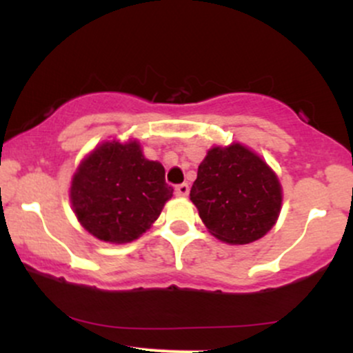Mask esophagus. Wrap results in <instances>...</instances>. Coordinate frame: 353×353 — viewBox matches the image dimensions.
Listing matches in <instances>:
<instances>
[{"label":"esophagus","mask_w":353,"mask_h":353,"mask_svg":"<svg viewBox=\"0 0 353 353\" xmlns=\"http://www.w3.org/2000/svg\"><path fill=\"white\" fill-rule=\"evenodd\" d=\"M189 194V185L188 184H179L176 185V196L185 197Z\"/></svg>","instance_id":"obj_1"}]
</instances>
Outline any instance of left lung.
<instances>
[{
  "label": "left lung",
  "instance_id": "1",
  "mask_svg": "<svg viewBox=\"0 0 353 353\" xmlns=\"http://www.w3.org/2000/svg\"><path fill=\"white\" fill-rule=\"evenodd\" d=\"M190 201L214 237L242 245L274 228L282 208V185L269 164L245 145H214L197 169Z\"/></svg>",
  "mask_w": 353,
  "mask_h": 353
}]
</instances>
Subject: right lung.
Listing matches in <instances>:
<instances>
[{
    "label": "right lung",
    "instance_id": "right-lung-1",
    "mask_svg": "<svg viewBox=\"0 0 353 353\" xmlns=\"http://www.w3.org/2000/svg\"><path fill=\"white\" fill-rule=\"evenodd\" d=\"M164 168L145 159L136 139L104 141L81 161L70 199L79 224L111 244L136 241L159 217L174 189Z\"/></svg>",
    "mask_w": 353,
    "mask_h": 353
}]
</instances>
